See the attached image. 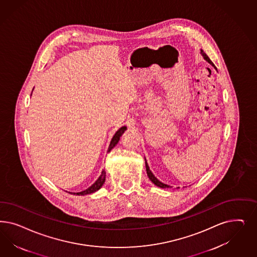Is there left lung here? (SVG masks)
I'll return each instance as SVG.
<instances>
[{"mask_svg":"<svg viewBox=\"0 0 257 257\" xmlns=\"http://www.w3.org/2000/svg\"><path fill=\"white\" fill-rule=\"evenodd\" d=\"M200 54L203 56L204 59H205L206 61H208V62L216 70V67H215V65H214V63L210 60V58H208L207 55L203 52V50H200ZM146 168H147V173H148V176H149V180L153 182L155 185H157L158 187H161V188H168V187H170L169 185H166L165 183L160 182L157 178L153 175V173H152V172L150 171V169H149V165H148V163H147V161H146Z\"/></svg>","mask_w":257,"mask_h":257,"instance_id":"obj_1","label":"left lung"}]
</instances>
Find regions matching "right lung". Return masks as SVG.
<instances>
[{"label": "right lung", "instance_id": "add662e5", "mask_svg": "<svg viewBox=\"0 0 257 257\" xmlns=\"http://www.w3.org/2000/svg\"><path fill=\"white\" fill-rule=\"evenodd\" d=\"M126 130V126H122L120 127L115 134L113 135L110 144H109V147H108V151L109 152L111 149H113L117 145V143L120 140V137L122 136V134L124 133V131ZM106 180V172L105 170L102 171V173L100 175L99 178L96 180V182H94L92 185H91L89 188H87L86 190L81 191V192H78V193H70V194H75V195H78V196H84V195H88V194H91L95 191L99 190L100 188L102 187V185L104 184Z\"/></svg>", "mask_w": 257, "mask_h": 257}]
</instances>
